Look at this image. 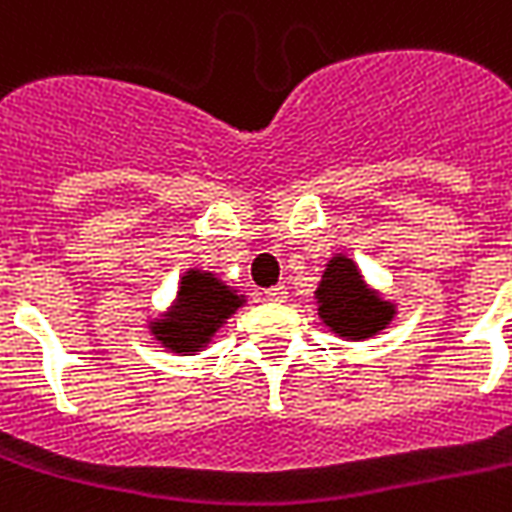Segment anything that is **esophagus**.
Returning a JSON list of instances; mask_svg holds the SVG:
<instances>
[{"mask_svg": "<svg viewBox=\"0 0 512 512\" xmlns=\"http://www.w3.org/2000/svg\"><path fill=\"white\" fill-rule=\"evenodd\" d=\"M263 298L271 300V303H282V300L287 298V287H284V284L268 287V290H263Z\"/></svg>", "mask_w": 512, "mask_h": 512, "instance_id": "34e87169", "label": "esophagus"}]
</instances>
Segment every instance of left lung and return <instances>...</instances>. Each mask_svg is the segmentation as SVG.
Here are the masks:
<instances>
[{"label":"left lung","instance_id":"obj_1","mask_svg":"<svg viewBox=\"0 0 512 512\" xmlns=\"http://www.w3.org/2000/svg\"><path fill=\"white\" fill-rule=\"evenodd\" d=\"M319 317L343 338H368L384 330L392 319V306L370 295L349 257H335L327 265L317 290Z\"/></svg>","mask_w":512,"mask_h":512}]
</instances>
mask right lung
I'll use <instances>...</instances> for the list:
<instances>
[{"mask_svg":"<svg viewBox=\"0 0 512 512\" xmlns=\"http://www.w3.org/2000/svg\"><path fill=\"white\" fill-rule=\"evenodd\" d=\"M239 306V295L217 282L212 273L187 271L179 290L177 311L158 322L155 333L169 349L198 351Z\"/></svg>","mask_w":512,"mask_h":512,"instance_id":"obj_1","label":"right lung"}]
</instances>
